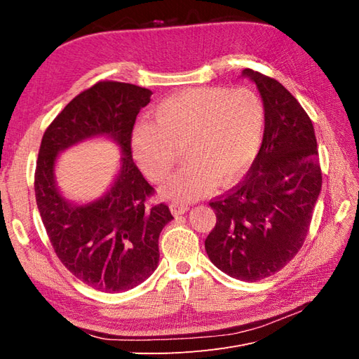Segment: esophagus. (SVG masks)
Masks as SVG:
<instances>
[{"label":"esophagus","mask_w":359,"mask_h":359,"mask_svg":"<svg viewBox=\"0 0 359 359\" xmlns=\"http://www.w3.org/2000/svg\"><path fill=\"white\" fill-rule=\"evenodd\" d=\"M170 211H172L173 215H181V214L189 211V206L184 205V203H180V202H172L170 203Z\"/></svg>","instance_id":"esophagus-1"}]
</instances>
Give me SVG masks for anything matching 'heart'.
I'll return each instance as SVG.
<instances>
[{
    "instance_id": "obj_1",
    "label": "heart",
    "mask_w": 359,
    "mask_h": 359,
    "mask_svg": "<svg viewBox=\"0 0 359 359\" xmlns=\"http://www.w3.org/2000/svg\"><path fill=\"white\" fill-rule=\"evenodd\" d=\"M153 121H140L132 135L133 156L154 182L165 180L182 148L186 165L163 187L173 202H190L212 184L240 178L262 145L266 111L247 88L203 86L173 94L157 104Z\"/></svg>"
}]
</instances>
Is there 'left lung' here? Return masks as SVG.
Wrapping results in <instances>:
<instances>
[{"label": "left lung", "instance_id": "8db88e82", "mask_svg": "<svg viewBox=\"0 0 359 359\" xmlns=\"http://www.w3.org/2000/svg\"><path fill=\"white\" fill-rule=\"evenodd\" d=\"M266 111L262 147L248 175L210 201L217 222L205 240L211 262L238 280L276 274L306 240L322 187L318 142L307 112L278 81L252 69Z\"/></svg>", "mask_w": 359, "mask_h": 359}]
</instances>
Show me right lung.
Listing matches in <instances>:
<instances>
[{"label": "right lung", "mask_w": 359, "mask_h": 359, "mask_svg": "<svg viewBox=\"0 0 359 359\" xmlns=\"http://www.w3.org/2000/svg\"><path fill=\"white\" fill-rule=\"evenodd\" d=\"M151 94L133 83L97 82L55 116L39 149L34 191L49 241L76 278L102 292L133 289L154 273L160 232L173 219L166 203H148L154 187L132 157L133 126ZM103 134L122 148V168L102 200L73 205L60 196L53 178L57 153Z\"/></svg>", "instance_id": "right-lung-1"}]
</instances>
